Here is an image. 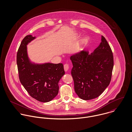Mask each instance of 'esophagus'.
Here are the masks:
<instances>
[{"label": "esophagus", "mask_w": 132, "mask_h": 132, "mask_svg": "<svg viewBox=\"0 0 132 132\" xmlns=\"http://www.w3.org/2000/svg\"><path fill=\"white\" fill-rule=\"evenodd\" d=\"M69 65L68 64H65L64 65V70L65 72H67L69 70Z\"/></svg>", "instance_id": "esophagus-1"}]
</instances>
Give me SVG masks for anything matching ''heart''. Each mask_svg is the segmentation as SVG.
Instances as JSON below:
<instances>
[{"instance_id": "1", "label": "heart", "mask_w": 132, "mask_h": 132, "mask_svg": "<svg viewBox=\"0 0 132 132\" xmlns=\"http://www.w3.org/2000/svg\"><path fill=\"white\" fill-rule=\"evenodd\" d=\"M87 38H86V37H84V38H83L82 39H81V43H82V44H85V43H86V42L87 41ZM80 46H78V47H77V48H80Z\"/></svg>"}]
</instances>
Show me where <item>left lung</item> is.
<instances>
[{
	"label": "left lung",
	"mask_w": 132,
	"mask_h": 132,
	"mask_svg": "<svg viewBox=\"0 0 132 132\" xmlns=\"http://www.w3.org/2000/svg\"><path fill=\"white\" fill-rule=\"evenodd\" d=\"M70 59L76 94L84 100L100 96L110 84L114 64L113 53L106 38L102 36L99 46L90 54L82 51Z\"/></svg>",
	"instance_id": "1"
}]
</instances>
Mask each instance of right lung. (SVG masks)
<instances>
[{
    "instance_id": "1",
    "label": "right lung",
    "mask_w": 132,
    "mask_h": 132,
    "mask_svg": "<svg viewBox=\"0 0 132 132\" xmlns=\"http://www.w3.org/2000/svg\"><path fill=\"white\" fill-rule=\"evenodd\" d=\"M36 38L28 35L20 44L17 54L19 79L32 97L46 103L52 100L58 94V82L65 72L62 63H35L30 61L27 45Z\"/></svg>"
}]
</instances>
